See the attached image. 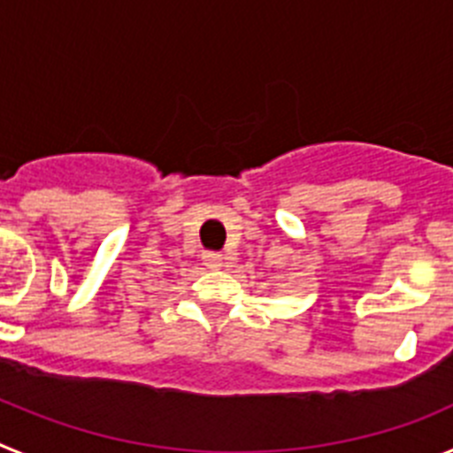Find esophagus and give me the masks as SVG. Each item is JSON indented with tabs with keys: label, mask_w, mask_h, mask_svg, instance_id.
<instances>
[{
	"label": "esophagus",
	"mask_w": 453,
	"mask_h": 453,
	"mask_svg": "<svg viewBox=\"0 0 453 453\" xmlns=\"http://www.w3.org/2000/svg\"><path fill=\"white\" fill-rule=\"evenodd\" d=\"M203 265L211 267V270H218V267L224 265V256L219 251H203L202 256Z\"/></svg>",
	"instance_id": "1"
}]
</instances>
